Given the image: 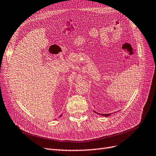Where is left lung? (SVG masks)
I'll return each instance as SVG.
<instances>
[{
	"mask_svg": "<svg viewBox=\"0 0 156 156\" xmlns=\"http://www.w3.org/2000/svg\"><path fill=\"white\" fill-rule=\"evenodd\" d=\"M96 113H98V114H99V115H102V116H104V117H108V116H109L111 114H112V113H108V114H103V113H98V112H95V111H94Z\"/></svg>",
	"mask_w": 156,
	"mask_h": 156,
	"instance_id": "8db88e82",
	"label": "left lung"
}]
</instances>
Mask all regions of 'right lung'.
<instances>
[{
	"instance_id": "obj_1",
	"label": "right lung",
	"mask_w": 156,
	"mask_h": 156,
	"mask_svg": "<svg viewBox=\"0 0 156 156\" xmlns=\"http://www.w3.org/2000/svg\"><path fill=\"white\" fill-rule=\"evenodd\" d=\"M62 115H60V116H59V117H62Z\"/></svg>"
}]
</instances>
